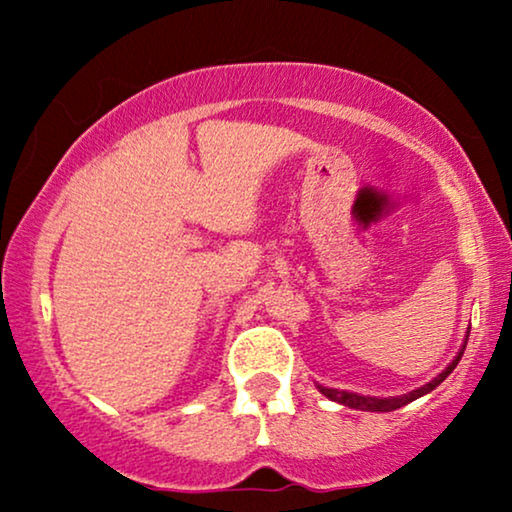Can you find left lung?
<instances>
[{
  "instance_id": "1",
  "label": "left lung",
  "mask_w": 512,
  "mask_h": 512,
  "mask_svg": "<svg viewBox=\"0 0 512 512\" xmlns=\"http://www.w3.org/2000/svg\"><path fill=\"white\" fill-rule=\"evenodd\" d=\"M466 349V347H464ZM464 349H461L457 359H454L450 366H447L443 373H440L436 380H431L429 384H424V387H419L415 391H410V394L405 396H391V398H373V396H359V394H349V391H340V389H328V387H319V391L324 396L331 398V401H338L342 405H347V408H356V410H368V412H391V410H398L403 408V405H408L415 401V398L429 394L431 389H436L440 382L445 380L447 375L452 373L454 368H457V363L461 359V354H464Z\"/></svg>"
}]
</instances>
